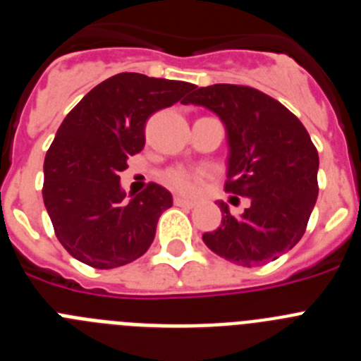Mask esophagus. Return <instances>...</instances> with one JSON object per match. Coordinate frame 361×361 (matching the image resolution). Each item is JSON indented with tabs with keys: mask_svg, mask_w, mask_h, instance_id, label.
I'll use <instances>...</instances> for the list:
<instances>
[{
	"mask_svg": "<svg viewBox=\"0 0 361 361\" xmlns=\"http://www.w3.org/2000/svg\"><path fill=\"white\" fill-rule=\"evenodd\" d=\"M173 202H175V206H183V208H193V206H195V202H193V200L186 199V197H180V195H175Z\"/></svg>",
	"mask_w": 361,
	"mask_h": 361,
	"instance_id": "esophagus-1",
	"label": "esophagus"
}]
</instances>
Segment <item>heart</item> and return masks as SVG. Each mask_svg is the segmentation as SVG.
I'll return each mask as SVG.
<instances>
[{
    "label": "heart",
    "mask_w": 361,
    "mask_h": 361,
    "mask_svg": "<svg viewBox=\"0 0 361 361\" xmlns=\"http://www.w3.org/2000/svg\"><path fill=\"white\" fill-rule=\"evenodd\" d=\"M164 180L166 184L173 188V190L190 193V191L195 188L197 177L193 173H190V171L183 170V168H173V170L166 171Z\"/></svg>",
    "instance_id": "1"
}]
</instances>
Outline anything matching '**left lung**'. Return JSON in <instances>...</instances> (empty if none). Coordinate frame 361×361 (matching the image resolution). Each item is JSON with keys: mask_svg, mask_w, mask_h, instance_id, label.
<instances>
[{"mask_svg": "<svg viewBox=\"0 0 361 361\" xmlns=\"http://www.w3.org/2000/svg\"><path fill=\"white\" fill-rule=\"evenodd\" d=\"M183 103L208 108L224 123L226 191L251 200L240 216L219 202L222 224L204 233V244L244 267L264 266L293 250L318 197V152L304 124L276 99L250 86H195Z\"/></svg>", "mask_w": 361, "mask_h": 361, "instance_id": "8db88e82", "label": "left lung"}]
</instances>
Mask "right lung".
Returning <instances> with one entry per match:
<instances>
[{"instance_id": "obj_1", "label": "right lung", "mask_w": 361, "mask_h": 361, "mask_svg": "<svg viewBox=\"0 0 361 361\" xmlns=\"http://www.w3.org/2000/svg\"><path fill=\"white\" fill-rule=\"evenodd\" d=\"M193 88L123 72L99 82L65 117L44 157L43 200L57 240L79 262L114 269L148 251L173 199L149 183L126 202L119 173L145 148L148 117Z\"/></svg>"}]
</instances>
